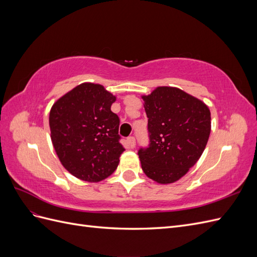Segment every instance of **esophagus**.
I'll list each match as a JSON object with an SVG mask.
<instances>
[{
    "label": "esophagus",
    "mask_w": 257,
    "mask_h": 257,
    "mask_svg": "<svg viewBox=\"0 0 257 257\" xmlns=\"http://www.w3.org/2000/svg\"><path fill=\"white\" fill-rule=\"evenodd\" d=\"M126 143L130 146V148H134L136 146V141H135V137L134 136H128L126 138Z\"/></svg>",
    "instance_id": "esophagus-1"
}]
</instances>
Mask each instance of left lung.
Returning a JSON list of instances; mask_svg holds the SVG:
<instances>
[{"label": "left lung", "mask_w": 257, "mask_h": 257, "mask_svg": "<svg viewBox=\"0 0 257 257\" xmlns=\"http://www.w3.org/2000/svg\"><path fill=\"white\" fill-rule=\"evenodd\" d=\"M149 145L138 150L144 173L167 184L179 180L203 154L211 130V114L201 100L172 87L143 96Z\"/></svg>", "instance_id": "8db88e82"}]
</instances>
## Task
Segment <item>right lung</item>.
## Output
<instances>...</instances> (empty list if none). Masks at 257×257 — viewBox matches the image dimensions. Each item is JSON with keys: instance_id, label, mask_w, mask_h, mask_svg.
I'll use <instances>...</instances> for the list:
<instances>
[{"instance_id": "add662e5", "label": "right lung", "mask_w": 257, "mask_h": 257, "mask_svg": "<svg viewBox=\"0 0 257 257\" xmlns=\"http://www.w3.org/2000/svg\"><path fill=\"white\" fill-rule=\"evenodd\" d=\"M115 97L103 85L82 83L51 108L49 126L58 157L69 173L88 182L109 177L125 150L120 119L110 109Z\"/></svg>"}]
</instances>
